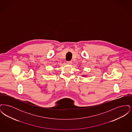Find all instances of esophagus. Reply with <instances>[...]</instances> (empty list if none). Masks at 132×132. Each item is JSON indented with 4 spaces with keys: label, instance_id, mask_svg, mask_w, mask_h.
<instances>
[{
    "label": "esophagus",
    "instance_id": "esophagus-1",
    "mask_svg": "<svg viewBox=\"0 0 132 132\" xmlns=\"http://www.w3.org/2000/svg\"><path fill=\"white\" fill-rule=\"evenodd\" d=\"M67 63L68 64H69V65H71V64H72V61H67Z\"/></svg>",
    "mask_w": 132,
    "mask_h": 132
}]
</instances>
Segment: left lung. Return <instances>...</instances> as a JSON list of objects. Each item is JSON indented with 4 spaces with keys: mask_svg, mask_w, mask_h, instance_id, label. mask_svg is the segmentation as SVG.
<instances>
[{
    "mask_svg": "<svg viewBox=\"0 0 132 132\" xmlns=\"http://www.w3.org/2000/svg\"><path fill=\"white\" fill-rule=\"evenodd\" d=\"M82 76H83V77H87V76H86V75H82Z\"/></svg>",
    "mask_w": 132,
    "mask_h": 132,
    "instance_id": "obj_1",
    "label": "left lung"
}]
</instances>
